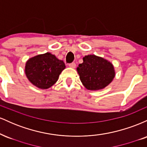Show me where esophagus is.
<instances>
[{"mask_svg":"<svg viewBox=\"0 0 147 147\" xmlns=\"http://www.w3.org/2000/svg\"><path fill=\"white\" fill-rule=\"evenodd\" d=\"M69 67H70V68H75L76 67V64L75 63H71L69 64Z\"/></svg>","mask_w":147,"mask_h":147,"instance_id":"1","label":"esophagus"}]
</instances>
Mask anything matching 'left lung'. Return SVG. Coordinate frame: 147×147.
Returning <instances> with one entry per match:
<instances>
[{"label":"left lung","mask_w":147,"mask_h":147,"mask_svg":"<svg viewBox=\"0 0 147 147\" xmlns=\"http://www.w3.org/2000/svg\"><path fill=\"white\" fill-rule=\"evenodd\" d=\"M83 61L77 70L86 88L90 90H101L111 83L115 72L110 61L94 55L85 56Z\"/></svg>","instance_id":"obj_1"}]
</instances>
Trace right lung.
I'll return each instance as SVG.
<instances>
[{
	"instance_id": "obj_1",
	"label": "right lung",
	"mask_w": 147,
	"mask_h": 147,
	"mask_svg": "<svg viewBox=\"0 0 147 147\" xmlns=\"http://www.w3.org/2000/svg\"><path fill=\"white\" fill-rule=\"evenodd\" d=\"M65 68L63 61L46 52L29 59L25 63V72L34 86L41 89H48L56 83Z\"/></svg>"
}]
</instances>
